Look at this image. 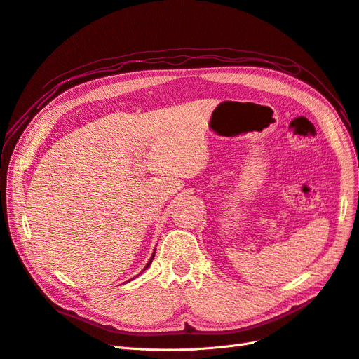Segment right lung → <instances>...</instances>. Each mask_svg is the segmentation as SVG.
<instances>
[{"mask_svg":"<svg viewBox=\"0 0 359 359\" xmlns=\"http://www.w3.org/2000/svg\"><path fill=\"white\" fill-rule=\"evenodd\" d=\"M154 253H156V252H154ZM154 253H153V256H151V259H149V262L147 264V266H145V268H148V266L151 265V262H153V259H154Z\"/></svg>","mask_w":359,"mask_h":359,"instance_id":"right-lung-1","label":"right lung"}]
</instances>
